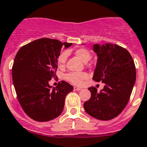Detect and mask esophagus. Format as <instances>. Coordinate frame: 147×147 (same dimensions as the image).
I'll use <instances>...</instances> for the list:
<instances>
[{
    "label": "esophagus",
    "instance_id": "esophagus-1",
    "mask_svg": "<svg viewBox=\"0 0 147 147\" xmlns=\"http://www.w3.org/2000/svg\"><path fill=\"white\" fill-rule=\"evenodd\" d=\"M74 90H75V91H80V90H81V88H78V87H74Z\"/></svg>",
    "mask_w": 147,
    "mask_h": 147
}]
</instances>
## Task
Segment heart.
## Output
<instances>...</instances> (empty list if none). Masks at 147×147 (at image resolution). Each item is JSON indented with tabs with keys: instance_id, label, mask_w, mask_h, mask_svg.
Instances as JSON below:
<instances>
[{
	"instance_id": "heart-1",
	"label": "heart",
	"mask_w": 147,
	"mask_h": 147,
	"mask_svg": "<svg viewBox=\"0 0 147 147\" xmlns=\"http://www.w3.org/2000/svg\"><path fill=\"white\" fill-rule=\"evenodd\" d=\"M75 55L84 63H87L91 59V54L88 49L80 48L75 51ZM67 54L64 52L59 55L58 58V65L59 67H63L66 62ZM88 78V75L86 73H69L66 75V79L72 83L77 85H80L85 79Z\"/></svg>"
}]
</instances>
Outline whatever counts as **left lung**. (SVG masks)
<instances>
[{"mask_svg": "<svg viewBox=\"0 0 147 147\" xmlns=\"http://www.w3.org/2000/svg\"><path fill=\"white\" fill-rule=\"evenodd\" d=\"M92 49L98 57L92 80L105 85L100 92L94 87L88 88L91 98L84 109L95 119L108 121L127 105L136 82V68L130 53L119 45L95 44Z\"/></svg>", "mask_w": 147, "mask_h": 147, "instance_id": "1", "label": "left lung"}]
</instances>
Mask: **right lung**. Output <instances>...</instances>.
<instances>
[{
  "label": "right lung",
  "instance_id": "right-lung-1",
  "mask_svg": "<svg viewBox=\"0 0 147 147\" xmlns=\"http://www.w3.org/2000/svg\"><path fill=\"white\" fill-rule=\"evenodd\" d=\"M72 45L43 38L24 45L17 52L12 68L13 82L20 105L33 120L49 121L62 113L65 98L73 87L61 81L52 88L49 82L55 78L62 46L67 49Z\"/></svg>",
  "mask_w": 147,
  "mask_h": 147
}]
</instances>
